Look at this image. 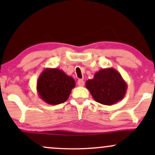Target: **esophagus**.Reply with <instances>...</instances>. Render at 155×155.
I'll use <instances>...</instances> for the list:
<instances>
[{"mask_svg": "<svg viewBox=\"0 0 155 155\" xmlns=\"http://www.w3.org/2000/svg\"><path fill=\"white\" fill-rule=\"evenodd\" d=\"M78 85L79 87H83L84 85V81L83 79H79L78 80Z\"/></svg>", "mask_w": 155, "mask_h": 155, "instance_id": "34e87169", "label": "esophagus"}]
</instances>
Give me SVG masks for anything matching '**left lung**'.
<instances>
[{"mask_svg": "<svg viewBox=\"0 0 155 155\" xmlns=\"http://www.w3.org/2000/svg\"><path fill=\"white\" fill-rule=\"evenodd\" d=\"M85 85L96 102L106 106L122 100L127 89L121 74L113 68L101 69Z\"/></svg>", "mask_w": 155, "mask_h": 155, "instance_id": "1", "label": "left lung"}]
</instances>
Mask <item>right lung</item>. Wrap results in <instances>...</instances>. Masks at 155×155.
I'll return each instance as SVG.
<instances>
[{
	"label": "right lung",
	"instance_id": "right-lung-1",
	"mask_svg": "<svg viewBox=\"0 0 155 155\" xmlns=\"http://www.w3.org/2000/svg\"><path fill=\"white\" fill-rule=\"evenodd\" d=\"M75 86L73 77L68 76L63 71L47 68L39 76L36 90L38 97L44 102L58 105L68 100Z\"/></svg>",
	"mask_w": 155,
	"mask_h": 155
}]
</instances>
